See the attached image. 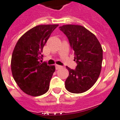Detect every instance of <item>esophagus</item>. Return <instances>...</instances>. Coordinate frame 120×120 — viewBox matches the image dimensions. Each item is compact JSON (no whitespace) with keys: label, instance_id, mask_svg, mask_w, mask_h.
Here are the masks:
<instances>
[{"label":"esophagus","instance_id":"obj_1","mask_svg":"<svg viewBox=\"0 0 120 120\" xmlns=\"http://www.w3.org/2000/svg\"><path fill=\"white\" fill-rule=\"evenodd\" d=\"M62 67V66L58 65H55V68H56V70L60 69V68H61Z\"/></svg>","mask_w":120,"mask_h":120}]
</instances>
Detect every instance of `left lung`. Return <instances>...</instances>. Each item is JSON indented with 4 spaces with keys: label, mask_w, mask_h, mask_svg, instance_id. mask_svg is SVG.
<instances>
[{
    "label": "left lung",
    "mask_w": 120,
    "mask_h": 120,
    "mask_svg": "<svg viewBox=\"0 0 120 120\" xmlns=\"http://www.w3.org/2000/svg\"><path fill=\"white\" fill-rule=\"evenodd\" d=\"M67 37L74 51L77 66L75 70L67 67L69 75L65 88L73 93H82L93 86L101 69L103 50L95 35L83 26L65 25L59 27Z\"/></svg>",
    "instance_id": "left-lung-1"
}]
</instances>
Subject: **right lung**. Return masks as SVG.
<instances>
[{
    "label": "right lung",
    "instance_id": "right-lung-1",
    "mask_svg": "<svg viewBox=\"0 0 120 120\" xmlns=\"http://www.w3.org/2000/svg\"><path fill=\"white\" fill-rule=\"evenodd\" d=\"M58 25H40L30 29L19 38L12 53L11 70L19 88L26 94H45L55 70L54 65L41 64L43 48Z\"/></svg>",
    "mask_w": 120,
    "mask_h": 120
}]
</instances>
